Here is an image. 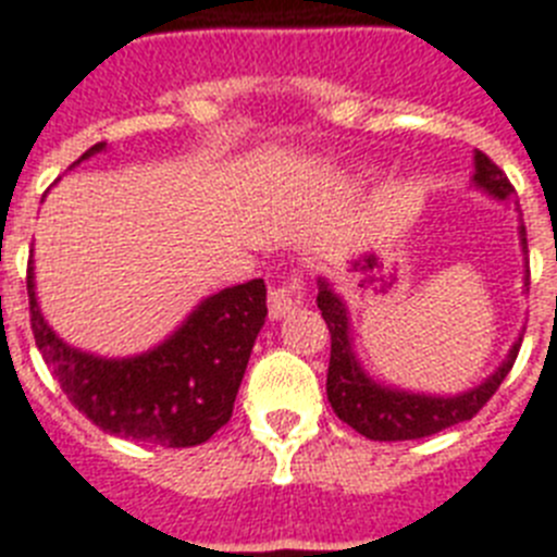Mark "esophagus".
<instances>
[{
    "label": "esophagus",
    "instance_id": "esophagus-1",
    "mask_svg": "<svg viewBox=\"0 0 557 557\" xmlns=\"http://www.w3.org/2000/svg\"><path fill=\"white\" fill-rule=\"evenodd\" d=\"M298 305H305V278L298 273L287 275L284 282L273 284L268 293V310H270V319L278 321L284 315L296 310Z\"/></svg>",
    "mask_w": 557,
    "mask_h": 557
}]
</instances>
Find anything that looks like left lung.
I'll use <instances>...</instances> for the list:
<instances>
[{
  "instance_id": "1",
  "label": "left lung",
  "mask_w": 557,
  "mask_h": 557,
  "mask_svg": "<svg viewBox=\"0 0 557 557\" xmlns=\"http://www.w3.org/2000/svg\"><path fill=\"white\" fill-rule=\"evenodd\" d=\"M475 185L498 196V199H512L516 196V187L509 185L507 173L481 150L475 153ZM521 245L523 252H527V230L523 227ZM315 301H319V310L330 330V407L344 424H350L356 433L367 435L370 441L426 438V435L441 433L447 426L470 421L493 398L495 389L500 387V381L507 379V372L516 364L518 350H521V344H516L509 350L507 361L498 367V372L490 375L481 387L470 389V393L453 395V398L401 393V389L381 387V384L367 379L364 370L358 367L350 347V333H347V310H344L342 298L335 296L324 278H319V298Z\"/></svg>"
}]
</instances>
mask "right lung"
Wrapping results in <instances>:
<instances>
[{"mask_svg": "<svg viewBox=\"0 0 557 557\" xmlns=\"http://www.w3.org/2000/svg\"><path fill=\"white\" fill-rule=\"evenodd\" d=\"M102 147L99 141L82 159ZM27 298L36 347L73 407L104 433L156 447H196L227 424L268 315L264 278H252L201 301L156 350L108 361L73 350L45 324L30 268Z\"/></svg>", "mask_w": 557, "mask_h": 557, "instance_id": "add662e5", "label": "right lung"}]
</instances>
